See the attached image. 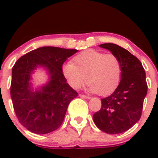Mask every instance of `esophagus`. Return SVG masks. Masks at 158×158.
Listing matches in <instances>:
<instances>
[{
  "label": "esophagus",
  "instance_id": "34e87169",
  "mask_svg": "<svg viewBox=\"0 0 158 158\" xmlns=\"http://www.w3.org/2000/svg\"><path fill=\"white\" fill-rule=\"evenodd\" d=\"M79 96L82 97V98H85V99H90L91 98V97L89 96V95H82V94H80V95H79Z\"/></svg>",
  "mask_w": 158,
  "mask_h": 158
}]
</instances>
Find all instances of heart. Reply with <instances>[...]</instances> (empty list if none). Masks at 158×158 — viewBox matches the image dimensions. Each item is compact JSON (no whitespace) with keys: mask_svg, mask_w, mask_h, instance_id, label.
<instances>
[{"mask_svg":"<svg viewBox=\"0 0 158 158\" xmlns=\"http://www.w3.org/2000/svg\"><path fill=\"white\" fill-rule=\"evenodd\" d=\"M62 73L73 89H80L87 80L90 92L105 95L113 92L120 83L122 66L114 54L87 49L76 56L73 63H64Z\"/></svg>","mask_w":158,"mask_h":158,"instance_id":"obj_1","label":"heart"}]
</instances>
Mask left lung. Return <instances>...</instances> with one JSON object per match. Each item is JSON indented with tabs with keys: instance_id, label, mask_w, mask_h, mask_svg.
<instances>
[{
	"instance_id": "1",
	"label": "left lung",
	"mask_w": 158,
	"mask_h": 158,
	"mask_svg": "<svg viewBox=\"0 0 158 158\" xmlns=\"http://www.w3.org/2000/svg\"><path fill=\"white\" fill-rule=\"evenodd\" d=\"M100 47L117 56L122 66L120 83L109 96L102 98V107L93 114L94 123L110 135L128 131L139 121L148 85L144 69L140 60L127 49L114 44Z\"/></svg>"
}]
</instances>
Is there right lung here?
Segmentation results:
<instances>
[{
  "mask_svg": "<svg viewBox=\"0 0 158 158\" xmlns=\"http://www.w3.org/2000/svg\"><path fill=\"white\" fill-rule=\"evenodd\" d=\"M76 52L77 49L40 47L19 58L13 66V106L20 123L30 131L48 134L63 123L69 102L78 93L66 82L62 66ZM39 66L48 70L50 79L47 84L33 91L31 75Z\"/></svg>",
  "mask_w": 158,
  "mask_h": 158,
  "instance_id": "1",
  "label": "right lung"
}]
</instances>
